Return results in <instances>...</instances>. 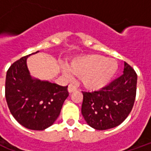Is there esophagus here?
Wrapping results in <instances>:
<instances>
[{"mask_svg":"<svg viewBox=\"0 0 151 151\" xmlns=\"http://www.w3.org/2000/svg\"><path fill=\"white\" fill-rule=\"evenodd\" d=\"M76 91H77V88H76L74 86L69 85L68 86V91H69V93H73V92Z\"/></svg>","mask_w":151,"mask_h":151,"instance_id":"1","label":"esophagus"}]
</instances>
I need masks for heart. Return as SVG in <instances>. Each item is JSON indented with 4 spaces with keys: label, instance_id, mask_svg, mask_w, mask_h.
<instances>
[{
    "label": "heart",
    "instance_id": "heart-1",
    "mask_svg": "<svg viewBox=\"0 0 151 151\" xmlns=\"http://www.w3.org/2000/svg\"><path fill=\"white\" fill-rule=\"evenodd\" d=\"M116 61L106 59L99 55H85L76 57L69 64V70L80 77L82 86L90 91H98L104 88L111 82L116 73ZM69 70L63 69L65 76Z\"/></svg>",
    "mask_w": 151,
    "mask_h": 151
}]
</instances>
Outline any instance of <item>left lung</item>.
Segmentation results:
<instances>
[{
    "label": "left lung",
    "instance_id": "left-lung-1",
    "mask_svg": "<svg viewBox=\"0 0 151 151\" xmlns=\"http://www.w3.org/2000/svg\"><path fill=\"white\" fill-rule=\"evenodd\" d=\"M123 74L100 91L83 92L82 114L97 130L118 126L129 115L136 98L137 76L124 62Z\"/></svg>",
    "mask_w": 151,
    "mask_h": 151
}]
</instances>
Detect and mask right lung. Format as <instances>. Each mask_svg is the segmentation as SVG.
<instances>
[{"mask_svg":"<svg viewBox=\"0 0 151 151\" xmlns=\"http://www.w3.org/2000/svg\"><path fill=\"white\" fill-rule=\"evenodd\" d=\"M38 52L15 61L9 68L5 78V99L9 111L18 123L32 130L51 126L69 96L68 86L31 77L27 59Z\"/></svg>","mask_w":151,"mask_h":151,"instance_id":"right-lung-1","label":"right lung"}]
</instances>
